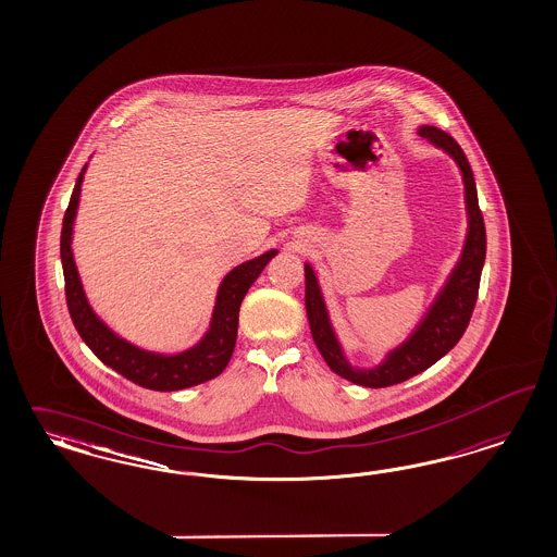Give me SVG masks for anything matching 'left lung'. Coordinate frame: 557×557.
Segmentation results:
<instances>
[{
  "label": "left lung",
  "instance_id": "1",
  "mask_svg": "<svg viewBox=\"0 0 557 557\" xmlns=\"http://www.w3.org/2000/svg\"><path fill=\"white\" fill-rule=\"evenodd\" d=\"M418 134L430 139L444 152L450 153L459 164L462 183H465L469 231H467L465 249L457 268L453 269L446 286L442 288L441 296L428 310L425 319L413 331V335L405 342L404 346L393 349L383 364L370 370L354 368L347 362L342 346L333 333V326L329 323L325 300L319 288L317 275L310 265H305V277H307L305 302H307L308 325H310L314 344L319 347L321 356L325 358L326 366L335 374L344 376L346 381H351L354 384H362L370 388H383L391 384L404 383L407 379L423 372L425 368L436 364L442 356H446L459 344L465 329L471 321L473 308L478 302V292H480L481 269L485 261V224H483L480 201H478L473 171L469 166L467 156L450 135L444 134L442 129L432 125H423Z\"/></svg>",
  "mask_w": 557,
  "mask_h": 557
}]
</instances>
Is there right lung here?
<instances>
[{
  "label": "right lung",
  "instance_id": "right-lung-1",
  "mask_svg": "<svg viewBox=\"0 0 557 557\" xmlns=\"http://www.w3.org/2000/svg\"><path fill=\"white\" fill-rule=\"evenodd\" d=\"M84 173H86V166L77 176L76 187L63 215V228H61V265H63V277H65V300L79 337L95 351V356L102 364L111 366L121 376L144 388L181 391V388L215 379L231 362L232 351L236 346L240 302L252 286V282L259 277V273L277 255V250H268L265 255L250 259L247 263L232 269L231 273L224 277L222 286L218 289L210 331L197 346L174 356H160V354L139 349L132 346L129 342L121 339L98 319L86 300V294L77 275L74 252H72V228L76 220Z\"/></svg>",
  "mask_w": 557,
  "mask_h": 557
}]
</instances>
